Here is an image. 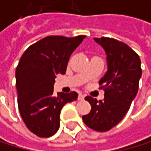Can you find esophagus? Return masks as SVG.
Returning a JSON list of instances; mask_svg holds the SVG:
<instances>
[{
  "instance_id": "1",
  "label": "esophagus",
  "mask_w": 151,
  "mask_h": 151,
  "mask_svg": "<svg viewBox=\"0 0 151 151\" xmlns=\"http://www.w3.org/2000/svg\"><path fill=\"white\" fill-rule=\"evenodd\" d=\"M84 98H85V96L83 94H79V95H78V100H79V101L84 100Z\"/></svg>"
}]
</instances>
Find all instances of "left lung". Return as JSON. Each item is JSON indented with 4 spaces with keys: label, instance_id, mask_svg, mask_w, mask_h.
Here are the masks:
<instances>
[{
    "label": "left lung",
    "instance_id": "8db88e82",
    "mask_svg": "<svg viewBox=\"0 0 151 151\" xmlns=\"http://www.w3.org/2000/svg\"><path fill=\"white\" fill-rule=\"evenodd\" d=\"M107 55L108 71L99 82L104 90V100L85 98L91 105L88 114L83 115L85 124L99 132L111 129L122 121L137 96L142 75L141 62L127 44L111 37H95Z\"/></svg>",
    "mask_w": 151,
    "mask_h": 151
}]
</instances>
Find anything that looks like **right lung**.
I'll return each instance as SVG.
<instances>
[{"instance_id":"add662e5","label":"right lung","mask_w":151,"mask_h":151,"mask_svg":"<svg viewBox=\"0 0 151 151\" xmlns=\"http://www.w3.org/2000/svg\"><path fill=\"white\" fill-rule=\"evenodd\" d=\"M49 36L29 46L15 71L18 109L27 127L40 137L53 136L60 127L63 105L77 99V93H53L57 74H65L69 58L85 39Z\"/></svg>"}]
</instances>
